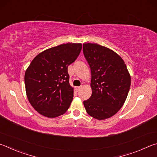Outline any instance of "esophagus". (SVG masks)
I'll use <instances>...</instances> for the list:
<instances>
[{"instance_id":"esophagus-1","label":"esophagus","mask_w":157,"mask_h":157,"mask_svg":"<svg viewBox=\"0 0 157 157\" xmlns=\"http://www.w3.org/2000/svg\"><path fill=\"white\" fill-rule=\"evenodd\" d=\"M81 88H82V86H78V87H76L77 92H78L79 90H80Z\"/></svg>"}]
</instances>
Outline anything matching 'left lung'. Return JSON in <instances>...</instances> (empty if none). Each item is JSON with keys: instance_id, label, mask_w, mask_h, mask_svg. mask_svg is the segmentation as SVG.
Here are the masks:
<instances>
[{"instance_id": "8db88e82", "label": "left lung", "mask_w": 157, "mask_h": 157, "mask_svg": "<svg viewBox=\"0 0 157 157\" xmlns=\"http://www.w3.org/2000/svg\"><path fill=\"white\" fill-rule=\"evenodd\" d=\"M83 54L92 74V96L83 101L87 114L103 120L122 108L131 78L123 60L114 52L95 43H84Z\"/></svg>"}]
</instances>
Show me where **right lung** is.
Returning a JSON list of instances; mask_svg holds the SVG:
<instances>
[{
  "mask_svg": "<svg viewBox=\"0 0 157 157\" xmlns=\"http://www.w3.org/2000/svg\"><path fill=\"white\" fill-rule=\"evenodd\" d=\"M81 43H67L38 54L25 74L27 98L43 116L57 117L65 113L73 99L67 67L81 51Z\"/></svg>",
  "mask_w": 157,
  "mask_h": 157,
  "instance_id": "obj_1",
  "label": "right lung"
}]
</instances>
